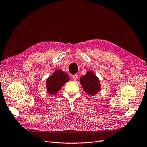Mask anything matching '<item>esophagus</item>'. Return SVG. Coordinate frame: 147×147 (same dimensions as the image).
<instances>
[{"mask_svg": "<svg viewBox=\"0 0 147 147\" xmlns=\"http://www.w3.org/2000/svg\"><path fill=\"white\" fill-rule=\"evenodd\" d=\"M78 78V76L77 74H75V75H73V76H72V79H73L74 81H76Z\"/></svg>", "mask_w": 147, "mask_h": 147, "instance_id": "34e87169", "label": "esophagus"}]
</instances>
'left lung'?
Masks as SVG:
<instances>
[{
    "instance_id": "left-lung-1",
    "label": "left lung",
    "mask_w": 147,
    "mask_h": 147,
    "mask_svg": "<svg viewBox=\"0 0 147 147\" xmlns=\"http://www.w3.org/2000/svg\"><path fill=\"white\" fill-rule=\"evenodd\" d=\"M79 82L83 90L91 96L97 94L101 89L99 78L92 71H87L85 75L82 76L79 79Z\"/></svg>"
}]
</instances>
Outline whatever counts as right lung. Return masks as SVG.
Segmentation results:
<instances>
[{
  "instance_id": "1",
  "label": "right lung",
  "mask_w": 147,
  "mask_h": 147,
  "mask_svg": "<svg viewBox=\"0 0 147 147\" xmlns=\"http://www.w3.org/2000/svg\"><path fill=\"white\" fill-rule=\"evenodd\" d=\"M69 76L61 69H57L52 76L46 79V89L50 95H56L65 83L69 81Z\"/></svg>"
}]
</instances>
